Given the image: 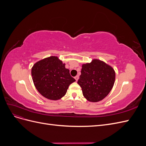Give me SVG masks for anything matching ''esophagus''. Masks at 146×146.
<instances>
[{
  "label": "esophagus",
  "mask_w": 146,
  "mask_h": 146,
  "mask_svg": "<svg viewBox=\"0 0 146 146\" xmlns=\"http://www.w3.org/2000/svg\"><path fill=\"white\" fill-rule=\"evenodd\" d=\"M78 78H79V76H76V77H75V79H76V80L77 81L78 80Z\"/></svg>",
  "instance_id": "obj_1"
}]
</instances>
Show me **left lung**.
Returning a JSON list of instances; mask_svg holds the SVG:
<instances>
[{
	"label": "left lung",
	"mask_w": 146,
	"mask_h": 146,
	"mask_svg": "<svg viewBox=\"0 0 146 146\" xmlns=\"http://www.w3.org/2000/svg\"><path fill=\"white\" fill-rule=\"evenodd\" d=\"M114 81L115 72L113 68L102 61L94 59L90 63L82 65L77 83L88 101L97 102L110 93Z\"/></svg>",
	"instance_id": "8db88e82"
}]
</instances>
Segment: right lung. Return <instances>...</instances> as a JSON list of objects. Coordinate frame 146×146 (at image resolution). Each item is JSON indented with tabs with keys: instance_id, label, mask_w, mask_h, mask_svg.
Wrapping results in <instances>:
<instances>
[{
	"instance_id": "right-lung-1",
	"label": "right lung",
	"mask_w": 146,
	"mask_h": 146,
	"mask_svg": "<svg viewBox=\"0 0 146 146\" xmlns=\"http://www.w3.org/2000/svg\"><path fill=\"white\" fill-rule=\"evenodd\" d=\"M32 76L38 91L44 98L56 100L66 94L70 84L76 81L69 70L57 56L38 61L32 68Z\"/></svg>"
}]
</instances>
